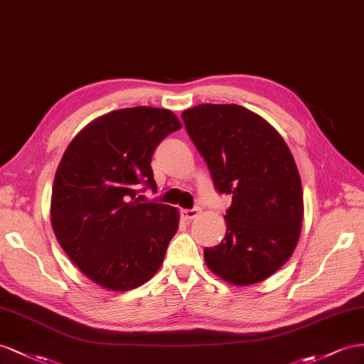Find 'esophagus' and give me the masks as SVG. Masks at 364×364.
I'll list each match as a JSON object with an SVG mask.
<instances>
[{
  "instance_id": "34e87169",
  "label": "esophagus",
  "mask_w": 364,
  "mask_h": 364,
  "mask_svg": "<svg viewBox=\"0 0 364 364\" xmlns=\"http://www.w3.org/2000/svg\"><path fill=\"white\" fill-rule=\"evenodd\" d=\"M201 213V209L200 208H193V209H183L181 210V217L184 218V220H193V218H197L198 215Z\"/></svg>"
}]
</instances>
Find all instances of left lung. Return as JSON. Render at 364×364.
I'll list each match as a JSON object with an SVG mask.
<instances>
[{
    "instance_id": "left-lung-1",
    "label": "left lung",
    "mask_w": 364,
    "mask_h": 364,
    "mask_svg": "<svg viewBox=\"0 0 364 364\" xmlns=\"http://www.w3.org/2000/svg\"><path fill=\"white\" fill-rule=\"evenodd\" d=\"M220 193L232 195L226 237L204 249L210 271L234 286L263 282L294 254L303 189L283 136L238 105H198L181 114Z\"/></svg>"
}]
</instances>
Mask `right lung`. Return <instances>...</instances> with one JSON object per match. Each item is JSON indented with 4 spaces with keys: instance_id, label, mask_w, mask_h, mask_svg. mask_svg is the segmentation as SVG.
I'll return each instance as SVG.
<instances>
[{
    "instance_id": "obj_1",
    "label": "right lung",
    "mask_w": 364,
    "mask_h": 364,
    "mask_svg": "<svg viewBox=\"0 0 364 364\" xmlns=\"http://www.w3.org/2000/svg\"><path fill=\"white\" fill-rule=\"evenodd\" d=\"M178 129L169 109L112 110L82 127L64 152L52 188V229L70 262L98 286L126 292L163 264L180 212L141 203L136 189L156 188L154 151Z\"/></svg>"
}]
</instances>
